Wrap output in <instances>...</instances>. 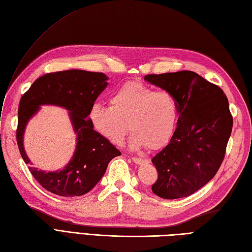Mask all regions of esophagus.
<instances>
[{
  "label": "esophagus",
  "instance_id": "1",
  "mask_svg": "<svg viewBox=\"0 0 252 252\" xmlns=\"http://www.w3.org/2000/svg\"><path fill=\"white\" fill-rule=\"evenodd\" d=\"M132 161L137 164H143V163H147L150 160L149 159L145 158H140V157H132Z\"/></svg>",
  "mask_w": 252,
  "mask_h": 252
}]
</instances>
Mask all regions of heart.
<instances>
[{"label": "heart", "mask_w": 252, "mask_h": 252, "mask_svg": "<svg viewBox=\"0 0 252 252\" xmlns=\"http://www.w3.org/2000/svg\"><path fill=\"white\" fill-rule=\"evenodd\" d=\"M180 109L169 91H156L140 82H126L110 97V106L95 103L90 121L95 131L108 142L122 144L128 129L133 132L131 149L163 146L172 137ZM130 127H127V124Z\"/></svg>", "instance_id": "heart-1"}]
</instances>
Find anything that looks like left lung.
<instances>
[{
    "mask_svg": "<svg viewBox=\"0 0 252 252\" xmlns=\"http://www.w3.org/2000/svg\"><path fill=\"white\" fill-rule=\"evenodd\" d=\"M144 79L171 92L180 109L169 144L152 159L158 172L152 191L169 200L188 197L210 182L223 161L233 126L228 98L218 85L190 70Z\"/></svg>",
    "mask_w": 252,
    "mask_h": 252,
    "instance_id": "1",
    "label": "left lung"
}]
</instances>
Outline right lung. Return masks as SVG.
Here are the masks:
<instances>
[{
  "label": "right lung",
  "mask_w": 252,
  "mask_h": 252,
  "mask_svg": "<svg viewBox=\"0 0 252 252\" xmlns=\"http://www.w3.org/2000/svg\"><path fill=\"white\" fill-rule=\"evenodd\" d=\"M107 80L102 72L80 69L50 72L39 77L22 95L18 108L17 143L24 162L30 163L23 147L24 129L41 105L68 110L77 134L75 154L62 170L45 172L29 167L34 179L48 191L61 197L85 194L100 181L111 159L121 155L112 143L94 130L89 119L96 98L107 88Z\"/></svg>",
  "instance_id": "right-lung-1"
}]
</instances>
